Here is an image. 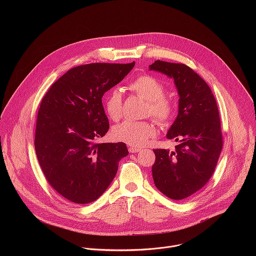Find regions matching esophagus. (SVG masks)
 I'll return each instance as SVG.
<instances>
[{
  "instance_id": "obj_1",
  "label": "esophagus",
  "mask_w": 256,
  "mask_h": 256,
  "mask_svg": "<svg viewBox=\"0 0 256 256\" xmlns=\"http://www.w3.org/2000/svg\"><path fill=\"white\" fill-rule=\"evenodd\" d=\"M140 148H137V146H129V152H132V154H135V152H140Z\"/></svg>"
}]
</instances>
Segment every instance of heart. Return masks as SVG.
I'll return each instance as SVG.
<instances>
[{
    "label": "heart",
    "instance_id": "heart-1",
    "mask_svg": "<svg viewBox=\"0 0 256 256\" xmlns=\"http://www.w3.org/2000/svg\"><path fill=\"white\" fill-rule=\"evenodd\" d=\"M129 90L146 100V114L152 116L160 125H168L176 116V102L166 96V84L150 74H141L129 84ZM104 110L110 119L117 121L122 116L123 96L118 88H113L104 98ZM156 135L152 121L125 120L113 128V136L133 146H141Z\"/></svg>",
    "mask_w": 256,
    "mask_h": 256
}]
</instances>
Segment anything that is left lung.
Masks as SVG:
<instances>
[{
    "mask_svg": "<svg viewBox=\"0 0 256 256\" xmlns=\"http://www.w3.org/2000/svg\"><path fill=\"white\" fill-rule=\"evenodd\" d=\"M148 67L174 78L180 94L178 114L166 135L178 145L154 150V182L168 198L182 200L204 187L218 164L222 135L217 102L207 82L185 64L158 60Z\"/></svg>",
    "mask_w": 256,
    "mask_h": 256,
    "instance_id": "obj_1",
    "label": "left lung"
}]
</instances>
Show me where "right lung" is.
I'll return each instance as SVG.
<instances>
[{
	"label": "right lung",
	"mask_w": 256,
	"mask_h": 256,
	"mask_svg": "<svg viewBox=\"0 0 256 256\" xmlns=\"http://www.w3.org/2000/svg\"><path fill=\"white\" fill-rule=\"evenodd\" d=\"M129 64L74 67L48 90L38 110L34 146L40 168L60 195L78 204L96 200L128 154L125 143H98L110 129L102 96L133 69Z\"/></svg>",
	"instance_id": "obj_1"
}]
</instances>
